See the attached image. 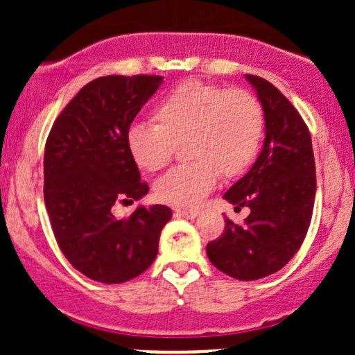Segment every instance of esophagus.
<instances>
[{
    "label": "esophagus",
    "instance_id": "1",
    "mask_svg": "<svg viewBox=\"0 0 355 355\" xmlns=\"http://www.w3.org/2000/svg\"><path fill=\"white\" fill-rule=\"evenodd\" d=\"M175 215H177V217H183V218H190V220H193V218H197V217H198V211H197V210H185V209H178V210H175Z\"/></svg>",
    "mask_w": 355,
    "mask_h": 355
}]
</instances>
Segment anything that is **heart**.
Segmentation results:
<instances>
[{
    "mask_svg": "<svg viewBox=\"0 0 355 355\" xmlns=\"http://www.w3.org/2000/svg\"><path fill=\"white\" fill-rule=\"evenodd\" d=\"M153 123H133L126 152L141 172H157L185 145L190 164L178 165L155 183V195L173 207L198 205L218 175L234 178L255 160L266 130V113L254 93L205 81L178 85L153 110Z\"/></svg>",
    "mask_w": 355,
    "mask_h": 355,
    "instance_id": "heart-1",
    "label": "heart"
}]
</instances>
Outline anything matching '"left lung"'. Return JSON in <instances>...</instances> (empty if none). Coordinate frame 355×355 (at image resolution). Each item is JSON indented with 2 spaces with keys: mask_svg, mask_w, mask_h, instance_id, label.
Returning <instances> with one entry per match:
<instances>
[{
  "mask_svg": "<svg viewBox=\"0 0 355 355\" xmlns=\"http://www.w3.org/2000/svg\"><path fill=\"white\" fill-rule=\"evenodd\" d=\"M266 113V140L252 168L223 198L250 209L243 225L207 243V255L223 274L257 280L275 274L297 254L311 225L315 200V162L307 125L267 80L245 75Z\"/></svg>",
  "mask_w": 355,
  "mask_h": 355,
  "instance_id": "1",
  "label": "left lung"
}]
</instances>
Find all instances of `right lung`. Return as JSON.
<instances>
[{
    "label": "right lung",
    "mask_w": 355,
    "mask_h": 355,
    "mask_svg": "<svg viewBox=\"0 0 355 355\" xmlns=\"http://www.w3.org/2000/svg\"><path fill=\"white\" fill-rule=\"evenodd\" d=\"M164 76L110 75L89 81L56 118L44 146V205L56 242L76 270L121 284L153 263L172 210L137 207L116 218L113 205L148 193L126 152L125 135Z\"/></svg>",
    "instance_id": "obj_1"
}]
</instances>
